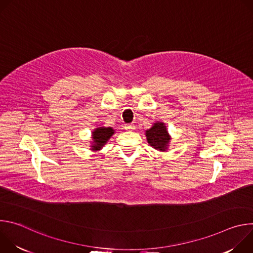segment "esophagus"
<instances>
[{
  "label": "esophagus",
  "mask_w": 253,
  "mask_h": 253,
  "mask_svg": "<svg viewBox=\"0 0 253 253\" xmlns=\"http://www.w3.org/2000/svg\"><path fill=\"white\" fill-rule=\"evenodd\" d=\"M124 128H125V130H127V131H132V130H134V129H135V125H134L133 123L126 124Z\"/></svg>",
  "instance_id": "obj_1"
}]
</instances>
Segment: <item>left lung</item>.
Wrapping results in <instances>:
<instances>
[{
	"mask_svg": "<svg viewBox=\"0 0 253 253\" xmlns=\"http://www.w3.org/2000/svg\"><path fill=\"white\" fill-rule=\"evenodd\" d=\"M145 135L150 146L162 152L167 150L171 138L163 122L154 123L150 129L146 130Z\"/></svg>",
	"mask_w": 253,
	"mask_h": 253,
	"instance_id": "left-lung-1",
	"label": "left lung"
}]
</instances>
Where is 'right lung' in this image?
Returning a JSON list of instances; mask_svg holds the SVG:
<instances>
[{"label": "right lung", "instance_id": "add662e5", "mask_svg": "<svg viewBox=\"0 0 253 253\" xmlns=\"http://www.w3.org/2000/svg\"><path fill=\"white\" fill-rule=\"evenodd\" d=\"M114 134V129L111 127H98L92 132V151H99Z\"/></svg>", "mask_w": 253, "mask_h": 253}]
</instances>
